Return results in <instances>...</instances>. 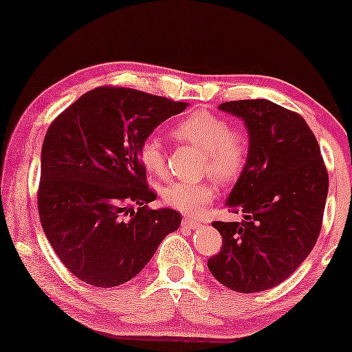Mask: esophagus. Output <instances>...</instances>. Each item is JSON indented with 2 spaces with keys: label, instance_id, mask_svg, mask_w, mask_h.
Segmentation results:
<instances>
[{
  "label": "esophagus",
  "instance_id": "34e87169",
  "mask_svg": "<svg viewBox=\"0 0 352 352\" xmlns=\"http://www.w3.org/2000/svg\"><path fill=\"white\" fill-rule=\"evenodd\" d=\"M182 226L188 229H198L201 226V221H198L197 218H184Z\"/></svg>",
  "mask_w": 352,
  "mask_h": 352
}]
</instances>
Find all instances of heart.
I'll use <instances>...</instances> for the list:
<instances>
[{
	"instance_id": "obj_1",
	"label": "heart",
	"mask_w": 352,
	"mask_h": 352,
	"mask_svg": "<svg viewBox=\"0 0 352 352\" xmlns=\"http://www.w3.org/2000/svg\"><path fill=\"white\" fill-rule=\"evenodd\" d=\"M175 137L197 146L206 157V170L220 181H232L243 168L250 149L248 132L229 128L223 117L197 111L190 113L173 131ZM138 159L146 171L162 175L165 170L164 146L155 137H148L138 146ZM217 187L212 182L173 181L164 188L165 203L184 214H199L215 198Z\"/></svg>"
}]
</instances>
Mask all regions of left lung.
Returning a JSON list of instances; mask_svg holds the SVG:
<instances>
[{
  "label": "left lung",
  "mask_w": 352,
  "mask_h": 352,
  "mask_svg": "<svg viewBox=\"0 0 352 352\" xmlns=\"http://www.w3.org/2000/svg\"><path fill=\"white\" fill-rule=\"evenodd\" d=\"M245 123L246 164L226 199L245 220L212 223L221 251L207 267L224 287L257 293L279 285L316 243L329 177L318 142L301 115L268 100L223 102Z\"/></svg>",
  "instance_id": "8db88e82"
}]
</instances>
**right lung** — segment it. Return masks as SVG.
Masks as SVG:
<instances>
[{
  "label": "right lung",
  "mask_w": 352,
  "mask_h": 352,
  "mask_svg": "<svg viewBox=\"0 0 352 352\" xmlns=\"http://www.w3.org/2000/svg\"><path fill=\"white\" fill-rule=\"evenodd\" d=\"M187 106L134 89L98 87L46 131L40 221L57 257L85 284L109 289L131 280L179 228L176 210L148 209L155 195L138 146Z\"/></svg>",
  "instance_id": "obj_1"
}]
</instances>
